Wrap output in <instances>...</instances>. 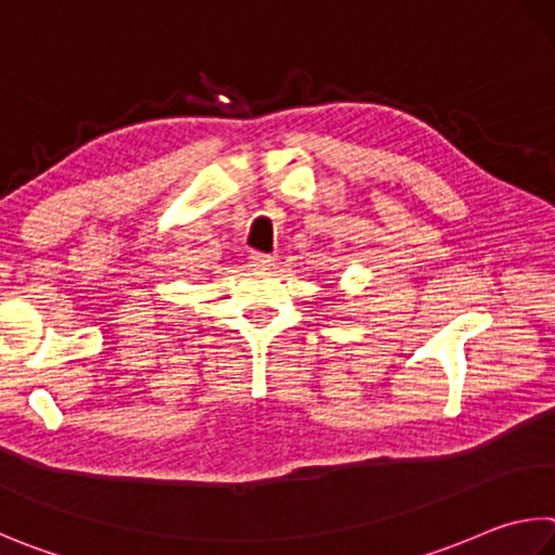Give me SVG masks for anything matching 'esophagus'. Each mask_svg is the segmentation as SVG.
<instances>
[{
  "label": "esophagus",
  "mask_w": 555,
  "mask_h": 555,
  "mask_svg": "<svg viewBox=\"0 0 555 555\" xmlns=\"http://www.w3.org/2000/svg\"><path fill=\"white\" fill-rule=\"evenodd\" d=\"M249 267L251 269H271V267H274V257L261 255V251H251V255H249Z\"/></svg>",
  "instance_id": "1"
}]
</instances>
